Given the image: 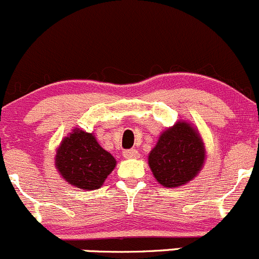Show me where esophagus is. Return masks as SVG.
I'll use <instances>...</instances> for the list:
<instances>
[{"mask_svg": "<svg viewBox=\"0 0 259 259\" xmlns=\"http://www.w3.org/2000/svg\"><path fill=\"white\" fill-rule=\"evenodd\" d=\"M124 158H140V152L137 149H126L123 151Z\"/></svg>", "mask_w": 259, "mask_h": 259, "instance_id": "obj_1", "label": "esophagus"}]
</instances>
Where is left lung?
I'll return each instance as SVG.
<instances>
[{"instance_id": "8db88e82", "label": "left lung", "mask_w": 259, "mask_h": 259, "mask_svg": "<svg viewBox=\"0 0 259 259\" xmlns=\"http://www.w3.org/2000/svg\"><path fill=\"white\" fill-rule=\"evenodd\" d=\"M206 149L198 131L185 121H178L161 133L148 154L154 178L163 187L175 188L193 180L202 169Z\"/></svg>"}]
</instances>
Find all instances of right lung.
I'll use <instances>...</instances> for the list:
<instances>
[{"instance_id":"1","label":"right lung","mask_w":259,"mask_h":259,"mask_svg":"<svg viewBox=\"0 0 259 259\" xmlns=\"http://www.w3.org/2000/svg\"><path fill=\"white\" fill-rule=\"evenodd\" d=\"M56 168L65 181L77 188H100L116 167V159L105 151L92 133L74 128L56 152Z\"/></svg>"}]
</instances>
